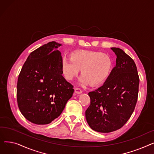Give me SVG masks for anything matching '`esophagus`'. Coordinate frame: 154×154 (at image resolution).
<instances>
[{
	"label": "esophagus",
	"instance_id": "34e87169",
	"mask_svg": "<svg viewBox=\"0 0 154 154\" xmlns=\"http://www.w3.org/2000/svg\"><path fill=\"white\" fill-rule=\"evenodd\" d=\"M75 94H80L82 93V91L81 89H80V88L75 87Z\"/></svg>",
	"mask_w": 154,
	"mask_h": 154
}]
</instances>
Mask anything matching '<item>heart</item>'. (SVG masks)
<instances>
[{
  "instance_id": "obj_1",
  "label": "heart",
  "mask_w": 154,
  "mask_h": 154,
  "mask_svg": "<svg viewBox=\"0 0 154 154\" xmlns=\"http://www.w3.org/2000/svg\"><path fill=\"white\" fill-rule=\"evenodd\" d=\"M70 56H64L61 60L62 71L67 80H72L77 76L81 69L82 75L79 79L80 83L98 85L110 74L113 62L107 54L80 50L73 52Z\"/></svg>"
}]
</instances>
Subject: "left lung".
<instances>
[{"mask_svg":"<svg viewBox=\"0 0 154 154\" xmlns=\"http://www.w3.org/2000/svg\"><path fill=\"white\" fill-rule=\"evenodd\" d=\"M111 49L117 55L116 66L103 85L88 93L91 104L85 111L88 125L102 133L124 125L135 109L139 93V77L134 60L119 48Z\"/></svg>","mask_w":154,"mask_h":154,"instance_id":"left-lung-1","label":"left lung"}]
</instances>
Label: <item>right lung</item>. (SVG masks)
Returning a JSON list of instances; mask_svg holds the SVG:
<instances>
[{
    "instance_id": "obj_1",
    "label": "right lung",
    "mask_w": 154,
    "mask_h": 154,
    "mask_svg": "<svg viewBox=\"0 0 154 154\" xmlns=\"http://www.w3.org/2000/svg\"><path fill=\"white\" fill-rule=\"evenodd\" d=\"M60 45L52 41L31 52L18 77V107L35 124H48L57 118L74 92L62 75V57L56 50Z\"/></svg>"
}]
</instances>
